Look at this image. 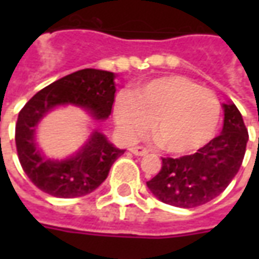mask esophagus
Listing matches in <instances>:
<instances>
[{"label": "esophagus", "instance_id": "esophagus-1", "mask_svg": "<svg viewBox=\"0 0 259 259\" xmlns=\"http://www.w3.org/2000/svg\"><path fill=\"white\" fill-rule=\"evenodd\" d=\"M130 151H132V154H135V155H137V157H143V155H146V154H148V151H147L144 147H132L130 148Z\"/></svg>", "mask_w": 259, "mask_h": 259}]
</instances>
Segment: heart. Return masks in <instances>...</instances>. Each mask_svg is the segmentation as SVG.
Wrapping results in <instances>:
<instances>
[{"instance_id": "b5f03b06", "label": "heart", "mask_w": 259, "mask_h": 259, "mask_svg": "<svg viewBox=\"0 0 259 259\" xmlns=\"http://www.w3.org/2000/svg\"><path fill=\"white\" fill-rule=\"evenodd\" d=\"M115 122L127 140L150 130L165 151L185 154L211 140L221 119V104L208 89L180 74L147 81L133 93H120L115 102Z\"/></svg>"}]
</instances>
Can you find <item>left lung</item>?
Wrapping results in <instances>:
<instances>
[{
  "label": "left lung",
  "instance_id": "8db88e82",
  "mask_svg": "<svg viewBox=\"0 0 259 259\" xmlns=\"http://www.w3.org/2000/svg\"><path fill=\"white\" fill-rule=\"evenodd\" d=\"M222 133L198 151L162 158V168L148 189L158 200L179 208H194L221 194L239 172L248 141L241 113L233 102L223 104Z\"/></svg>",
  "mask_w": 259,
  "mask_h": 259
}]
</instances>
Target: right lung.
Listing matches in <instances>:
<instances>
[{"label":"right lung","instance_id":"1","mask_svg":"<svg viewBox=\"0 0 259 259\" xmlns=\"http://www.w3.org/2000/svg\"><path fill=\"white\" fill-rule=\"evenodd\" d=\"M113 79L112 72L81 69L44 87L20 109L15 127L16 151L27 178L41 191L58 198L90 194L107 179L112 163L124 152L98 130L79 151L62 159L46 157L36 143L37 124L55 107L74 105L94 120L107 119L116 91Z\"/></svg>","mask_w":259,"mask_h":259}]
</instances>
